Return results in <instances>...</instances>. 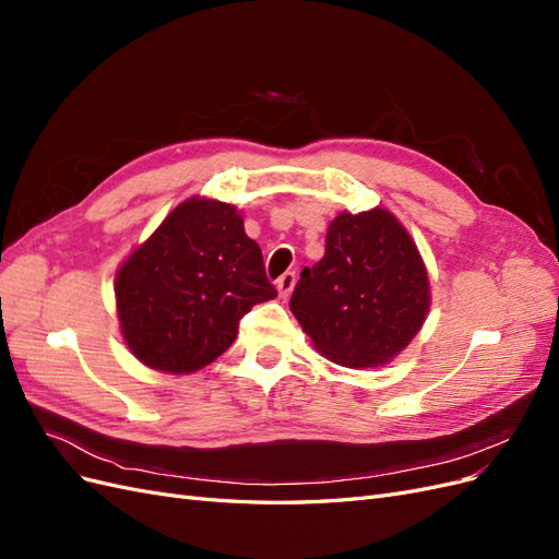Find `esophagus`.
I'll use <instances>...</instances> for the list:
<instances>
[{"mask_svg":"<svg viewBox=\"0 0 559 559\" xmlns=\"http://www.w3.org/2000/svg\"><path fill=\"white\" fill-rule=\"evenodd\" d=\"M294 286H296V273H294V270H289V273H284L277 280V294H280V298H289L292 292H294Z\"/></svg>","mask_w":559,"mask_h":559,"instance_id":"34e87169","label":"esophagus"}]
</instances>
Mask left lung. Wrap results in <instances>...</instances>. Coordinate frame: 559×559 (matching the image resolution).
Returning a JSON list of instances; mask_svg holds the SVG:
<instances>
[{
  "instance_id": "1",
  "label": "left lung",
  "mask_w": 559,
  "mask_h": 559,
  "mask_svg": "<svg viewBox=\"0 0 559 559\" xmlns=\"http://www.w3.org/2000/svg\"><path fill=\"white\" fill-rule=\"evenodd\" d=\"M429 306L419 249L382 207L337 214L324 259L302 267L289 300L312 345L345 368H376L399 357L425 324Z\"/></svg>"
}]
</instances>
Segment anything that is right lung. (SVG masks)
Instances as JSON below:
<instances>
[{"instance_id": "1", "label": "right lung", "mask_w": 559, "mask_h": 559, "mask_svg": "<svg viewBox=\"0 0 559 559\" xmlns=\"http://www.w3.org/2000/svg\"><path fill=\"white\" fill-rule=\"evenodd\" d=\"M114 294L132 357L170 376L222 357L240 319L277 296L238 207L200 195L183 200L132 249L116 270Z\"/></svg>"}]
</instances>
